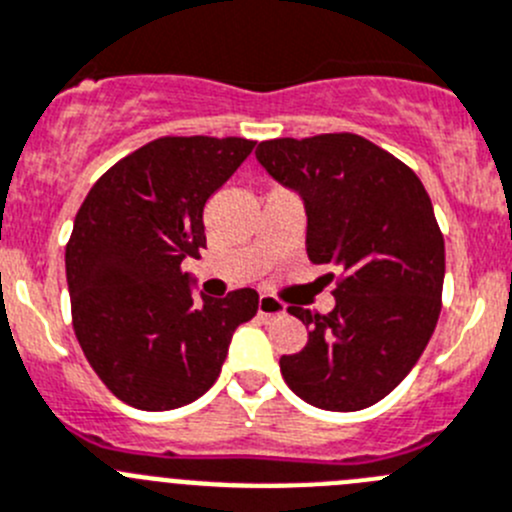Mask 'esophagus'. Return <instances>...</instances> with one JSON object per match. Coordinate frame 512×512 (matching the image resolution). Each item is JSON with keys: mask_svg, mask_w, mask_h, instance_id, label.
Instances as JSON below:
<instances>
[{"mask_svg": "<svg viewBox=\"0 0 512 512\" xmlns=\"http://www.w3.org/2000/svg\"><path fill=\"white\" fill-rule=\"evenodd\" d=\"M257 312L262 317H280L285 315V302H280L272 295H260V302H257Z\"/></svg>", "mask_w": 512, "mask_h": 512, "instance_id": "esophagus-1", "label": "esophagus"}]
</instances>
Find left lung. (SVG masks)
Listing matches in <instances>:
<instances>
[{
    "label": "left lung",
    "mask_w": 512,
    "mask_h": 512,
    "mask_svg": "<svg viewBox=\"0 0 512 512\" xmlns=\"http://www.w3.org/2000/svg\"><path fill=\"white\" fill-rule=\"evenodd\" d=\"M255 155L305 200L307 257L337 270L335 310L287 307L310 332L280 357L282 377L315 408H370L405 380L438 325L445 240L433 202L405 162L352 132L265 140Z\"/></svg>",
    "instance_id": "left-lung-1"
}]
</instances>
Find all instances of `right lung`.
Returning <instances> with one entry per match:
<instances>
[{
  "label": "right lung",
  "mask_w": 512,
  "mask_h": 512,
  "mask_svg": "<svg viewBox=\"0 0 512 512\" xmlns=\"http://www.w3.org/2000/svg\"><path fill=\"white\" fill-rule=\"evenodd\" d=\"M245 137H175L114 162L84 197L64 265L84 357L122 403L172 410L212 388L232 332L257 315L250 287L192 300L185 257L207 247L205 202L247 160Z\"/></svg>",
  "instance_id": "1"
}]
</instances>
